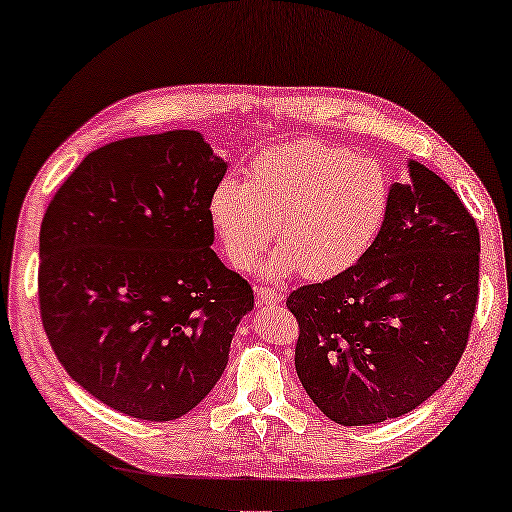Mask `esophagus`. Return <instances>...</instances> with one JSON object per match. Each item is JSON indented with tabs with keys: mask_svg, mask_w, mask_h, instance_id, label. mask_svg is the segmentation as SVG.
Masks as SVG:
<instances>
[{
	"mask_svg": "<svg viewBox=\"0 0 512 512\" xmlns=\"http://www.w3.org/2000/svg\"><path fill=\"white\" fill-rule=\"evenodd\" d=\"M256 299L263 301V304H281L283 295L279 290H272V288H256Z\"/></svg>",
	"mask_w": 512,
	"mask_h": 512,
	"instance_id": "esophagus-1",
	"label": "esophagus"
}]
</instances>
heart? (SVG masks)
Instances as JSON below:
<instances>
[{"label":"heart","instance_id":"obj_1","mask_svg":"<svg viewBox=\"0 0 512 512\" xmlns=\"http://www.w3.org/2000/svg\"><path fill=\"white\" fill-rule=\"evenodd\" d=\"M392 183L379 163L342 147L297 140L270 149L249 167L247 183L222 179L208 215L229 263L249 270L270 245L272 279L301 274L333 279L363 258L390 211Z\"/></svg>","mask_w":512,"mask_h":512}]
</instances>
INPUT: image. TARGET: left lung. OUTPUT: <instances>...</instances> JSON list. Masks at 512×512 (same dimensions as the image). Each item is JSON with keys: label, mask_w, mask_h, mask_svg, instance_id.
<instances>
[{"label": "left lung", "mask_w": 512, "mask_h": 512, "mask_svg": "<svg viewBox=\"0 0 512 512\" xmlns=\"http://www.w3.org/2000/svg\"><path fill=\"white\" fill-rule=\"evenodd\" d=\"M481 240L445 179L408 158L390 211L360 261L288 297L297 376L342 426L379 424L424 404L463 356L479 299Z\"/></svg>", "instance_id": "1"}]
</instances>
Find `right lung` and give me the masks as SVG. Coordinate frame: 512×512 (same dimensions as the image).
<instances>
[{"label": "right lung", "instance_id": "1", "mask_svg": "<svg viewBox=\"0 0 512 512\" xmlns=\"http://www.w3.org/2000/svg\"><path fill=\"white\" fill-rule=\"evenodd\" d=\"M229 163L199 131L90 152L40 224V315L65 372L117 413L170 422L220 381L254 292L211 249Z\"/></svg>", "mask_w": 512, "mask_h": 512}]
</instances>
